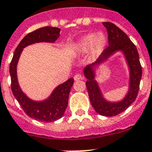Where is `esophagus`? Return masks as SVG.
Here are the masks:
<instances>
[{"instance_id": "obj_1", "label": "esophagus", "mask_w": 152, "mask_h": 152, "mask_svg": "<svg viewBox=\"0 0 152 152\" xmlns=\"http://www.w3.org/2000/svg\"><path fill=\"white\" fill-rule=\"evenodd\" d=\"M74 80L75 81H77V80H83V76L81 75V74H76L75 76H74Z\"/></svg>"}]
</instances>
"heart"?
Returning <instances> with one entry per match:
<instances>
[{
  "instance_id": "obj_1",
  "label": "heart",
  "mask_w": 152,
  "mask_h": 152,
  "mask_svg": "<svg viewBox=\"0 0 152 152\" xmlns=\"http://www.w3.org/2000/svg\"><path fill=\"white\" fill-rule=\"evenodd\" d=\"M107 44V38L104 32L88 33L82 36L73 45V51L78 54L89 52L93 59L98 58Z\"/></svg>"
}]
</instances>
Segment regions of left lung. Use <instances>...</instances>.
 <instances>
[{"label": "left lung", "mask_w": 152, "mask_h": 152, "mask_svg": "<svg viewBox=\"0 0 152 152\" xmlns=\"http://www.w3.org/2000/svg\"><path fill=\"white\" fill-rule=\"evenodd\" d=\"M103 25L107 30L109 46L104 49L94 63L88 65L84 68L83 74L87 79L86 86L90 103L95 111L102 116L113 117L124 111L136 100L142 76V69L137 48L129 37L113 23L104 22ZM119 51L122 52L125 56L129 67V90L122 100L110 102L104 97L96 80L95 70L100 64L106 61L113 54Z\"/></svg>", "instance_id": "8db88e82"}]
</instances>
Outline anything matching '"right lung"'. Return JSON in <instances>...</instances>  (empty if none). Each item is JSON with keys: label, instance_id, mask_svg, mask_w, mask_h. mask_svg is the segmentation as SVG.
<instances>
[{"label": "right lung", "instance_id": "add662e5", "mask_svg": "<svg viewBox=\"0 0 152 152\" xmlns=\"http://www.w3.org/2000/svg\"><path fill=\"white\" fill-rule=\"evenodd\" d=\"M61 29L55 27H44L29 33L23 38L14 53L10 64L11 90L15 97L27 115L42 122H52L60 119L68 106L69 95L74 80L69 79L55 88L52 94L43 100H34L22 91L18 83L17 66L21 52L25 47L39 42L54 43L60 35Z\"/></svg>", "mask_w": 152, "mask_h": 152}]
</instances>
